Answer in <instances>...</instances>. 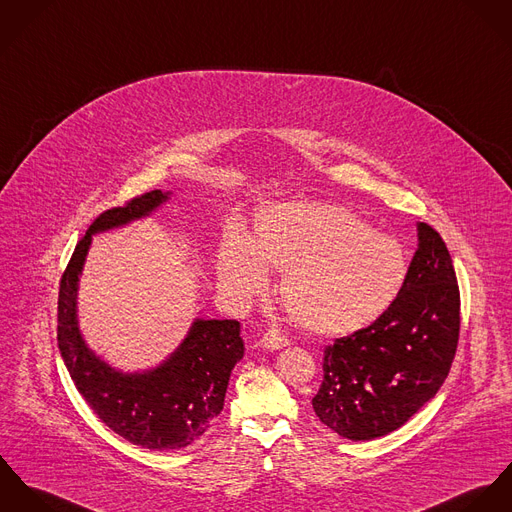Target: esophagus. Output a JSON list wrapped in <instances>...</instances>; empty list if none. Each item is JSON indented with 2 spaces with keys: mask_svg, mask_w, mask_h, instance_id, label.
Segmentation results:
<instances>
[{
  "mask_svg": "<svg viewBox=\"0 0 512 512\" xmlns=\"http://www.w3.org/2000/svg\"><path fill=\"white\" fill-rule=\"evenodd\" d=\"M261 347L263 349H269V351H279V349H283L286 345H290V340L283 336L281 332H277V330H269L263 338H261Z\"/></svg>",
  "mask_w": 512,
  "mask_h": 512,
  "instance_id": "obj_1",
  "label": "esophagus"
}]
</instances>
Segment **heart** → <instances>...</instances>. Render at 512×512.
Wrapping results in <instances>:
<instances>
[{
    "instance_id": "heart-1",
    "label": "heart",
    "mask_w": 512,
    "mask_h": 512,
    "mask_svg": "<svg viewBox=\"0 0 512 512\" xmlns=\"http://www.w3.org/2000/svg\"><path fill=\"white\" fill-rule=\"evenodd\" d=\"M283 271L281 302L302 328L345 336L377 322L395 302L408 261L397 239L351 210L322 202L263 208L253 235L231 231L218 253V279L237 304L269 288Z\"/></svg>"
}]
</instances>
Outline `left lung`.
Wrapping results in <instances>:
<instances>
[{"instance_id": "obj_1", "label": "left lung", "mask_w": 512, "mask_h": 512, "mask_svg": "<svg viewBox=\"0 0 512 512\" xmlns=\"http://www.w3.org/2000/svg\"><path fill=\"white\" fill-rule=\"evenodd\" d=\"M418 247L391 308L369 328L324 351L312 406L353 442L395 432L446 381L459 338V288L440 233L418 222Z\"/></svg>"}]
</instances>
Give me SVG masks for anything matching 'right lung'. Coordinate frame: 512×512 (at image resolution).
I'll return each mask as SVG.
<instances>
[{
	"instance_id": "obj_1",
	"label": "right lung",
	"mask_w": 512,
	"mask_h": 512,
	"mask_svg": "<svg viewBox=\"0 0 512 512\" xmlns=\"http://www.w3.org/2000/svg\"><path fill=\"white\" fill-rule=\"evenodd\" d=\"M169 200L171 192L153 190L123 208L104 212L76 245L58 292V349L78 393L115 434L157 452L190 446L222 412L229 375L245 349L239 322L194 318L184 340L163 363L125 373L84 340L78 324V286L96 233L149 218Z\"/></svg>"
}]
</instances>
